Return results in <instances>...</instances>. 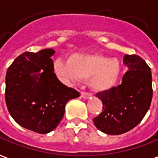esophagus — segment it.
<instances>
[{"label": "esophagus", "instance_id": "obj_1", "mask_svg": "<svg viewBox=\"0 0 158 158\" xmlns=\"http://www.w3.org/2000/svg\"><path fill=\"white\" fill-rule=\"evenodd\" d=\"M81 97L82 98H84V99H89V98L92 95L91 94L89 93V92H85V91H82L81 93Z\"/></svg>", "mask_w": 158, "mask_h": 158}]
</instances>
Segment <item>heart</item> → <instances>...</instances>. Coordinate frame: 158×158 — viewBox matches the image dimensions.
<instances>
[{
    "instance_id": "b5f03b06",
    "label": "heart",
    "mask_w": 158,
    "mask_h": 158,
    "mask_svg": "<svg viewBox=\"0 0 158 158\" xmlns=\"http://www.w3.org/2000/svg\"><path fill=\"white\" fill-rule=\"evenodd\" d=\"M54 68L56 75L66 81L89 78L90 87L96 91L112 89L120 73L118 59L100 54H75L68 62L56 61Z\"/></svg>"
}]
</instances>
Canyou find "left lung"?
I'll list each match as a JSON object with an SVG mask.
<instances>
[{"label": "left lung", "mask_w": 158, "mask_h": 158, "mask_svg": "<svg viewBox=\"0 0 158 158\" xmlns=\"http://www.w3.org/2000/svg\"><path fill=\"white\" fill-rule=\"evenodd\" d=\"M127 67L122 83L95 95L102 102V112L94 118V126L110 135H119L137 127L151 106L152 77L151 68L138 55H125Z\"/></svg>", "instance_id": "8db88e82"}]
</instances>
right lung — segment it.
I'll use <instances>...</instances> for the list:
<instances>
[{"label": "right lung", "instance_id": "obj_1", "mask_svg": "<svg viewBox=\"0 0 158 158\" xmlns=\"http://www.w3.org/2000/svg\"><path fill=\"white\" fill-rule=\"evenodd\" d=\"M52 49L26 52L7 69L5 100L9 114L26 129L40 134L53 131L66 103L80 93L63 84L54 73ZM41 70L42 73L33 74Z\"/></svg>", "mask_w": 158, "mask_h": 158}]
</instances>
